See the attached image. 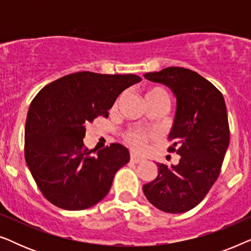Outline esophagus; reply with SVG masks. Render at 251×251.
<instances>
[{
	"mask_svg": "<svg viewBox=\"0 0 251 251\" xmlns=\"http://www.w3.org/2000/svg\"><path fill=\"white\" fill-rule=\"evenodd\" d=\"M130 161H131V162H133V163H142L144 159H143V157L138 156V155H136V154L131 153V155H130Z\"/></svg>",
	"mask_w": 251,
	"mask_h": 251,
	"instance_id": "34e87169",
	"label": "esophagus"
}]
</instances>
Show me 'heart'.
<instances>
[{
	"instance_id": "b5f03b06",
	"label": "heart",
	"mask_w": 251,
	"mask_h": 251,
	"mask_svg": "<svg viewBox=\"0 0 251 251\" xmlns=\"http://www.w3.org/2000/svg\"><path fill=\"white\" fill-rule=\"evenodd\" d=\"M146 102H153L157 100H166L168 101V94L164 89L160 87H153L146 90L145 95H144ZM118 101H115L113 108L116 107ZM152 133L142 131V130H128L123 133V140L131 146L135 150H143L145 149L146 144L152 139Z\"/></svg>"
}]
</instances>
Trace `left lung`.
Here are the masks:
<instances>
[{
	"label": "left lung",
	"instance_id": "1",
	"mask_svg": "<svg viewBox=\"0 0 251 251\" xmlns=\"http://www.w3.org/2000/svg\"><path fill=\"white\" fill-rule=\"evenodd\" d=\"M144 76L167 85L176 97L168 151L180 159L171 167L157 163L159 175L143 191L155 208L180 214L203 200L221 173L229 144L225 100L211 82L187 68L167 67Z\"/></svg>",
	"mask_w": 251,
	"mask_h": 251
}]
</instances>
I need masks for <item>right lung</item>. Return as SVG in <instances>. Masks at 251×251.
I'll return each instance as SVG.
<instances>
[{
	"label": "right lung",
	"instance_id": "1",
	"mask_svg": "<svg viewBox=\"0 0 251 251\" xmlns=\"http://www.w3.org/2000/svg\"><path fill=\"white\" fill-rule=\"evenodd\" d=\"M142 78L135 74L77 72L46 85L30 102L25 126V160L44 198L65 210L101 201L129 151L114 143L92 155L85 126L108 116L116 98Z\"/></svg>",
	"mask_w": 251,
	"mask_h": 251
}]
</instances>
